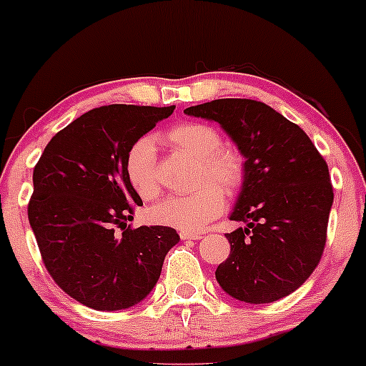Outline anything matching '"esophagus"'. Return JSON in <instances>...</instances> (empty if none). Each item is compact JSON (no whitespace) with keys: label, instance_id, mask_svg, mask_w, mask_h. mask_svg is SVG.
I'll use <instances>...</instances> for the list:
<instances>
[{"label":"esophagus","instance_id":"1","mask_svg":"<svg viewBox=\"0 0 366 366\" xmlns=\"http://www.w3.org/2000/svg\"><path fill=\"white\" fill-rule=\"evenodd\" d=\"M180 237H182V239H194V241H197V239L203 237V234H199V232H187V230H182V232H180Z\"/></svg>","mask_w":366,"mask_h":366}]
</instances>
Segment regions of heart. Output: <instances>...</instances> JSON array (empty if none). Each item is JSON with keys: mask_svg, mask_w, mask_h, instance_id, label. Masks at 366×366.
<instances>
[{"mask_svg": "<svg viewBox=\"0 0 366 366\" xmlns=\"http://www.w3.org/2000/svg\"><path fill=\"white\" fill-rule=\"evenodd\" d=\"M162 141L172 149L197 159L196 184L187 194H174L151 207V220L174 229H203L224 212L225 194L241 189L246 177V158L237 148L222 144L220 132L203 122H182L163 132ZM125 175L142 199L159 194L158 153L154 142L141 137L130 146L125 157Z\"/></svg>", "mask_w": 366, "mask_h": 366, "instance_id": "1", "label": "heart"}]
</instances>
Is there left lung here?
I'll return each instance as SVG.
<instances>
[{
	"instance_id": "obj_1",
	"label": "left lung",
	"mask_w": 366,
	"mask_h": 366,
	"mask_svg": "<svg viewBox=\"0 0 366 366\" xmlns=\"http://www.w3.org/2000/svg\"><path fill=\"white\" fill-rule=\"evenodd\" d=\"M215 120L246 158L227 234L230 254L215 277L229 296L272 303L301 287L320 263L334 201L329 167L300 125L268 104L227 98L184 110Z\"/></svg>"
}]
</instances>
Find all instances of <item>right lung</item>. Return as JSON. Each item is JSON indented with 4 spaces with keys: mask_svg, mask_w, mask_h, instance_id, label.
I'll list each match as a JSON object with an SVG mask.
<instances>
[{
    "mask_svg": "<svg viewBox=\"0 0 366 366\" xmlns=\"http://www.w3.org/2000/svg\"><path fill=\"white\" fill-rule=\"evenodd\" d=\"M175 107L107 104L75 119L34 167L29 222L60 287L87 308L117 312L144 300L179 242L172 227H134L142 199L125 175L130 146Z\"/></svg>",
    "mask_w": 366,
    "mask_h": 366,
    "instance_id": "add662e5",
    "label": "right lung"
}]
</instances>
